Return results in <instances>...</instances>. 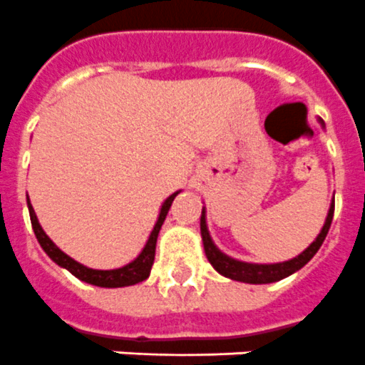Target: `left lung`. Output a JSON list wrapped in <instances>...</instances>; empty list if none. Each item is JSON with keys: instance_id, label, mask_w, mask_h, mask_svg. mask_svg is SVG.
I'll return each mask as SVG.
<instances>
[{"instance_id": "left-lung-1", "label": "left lung", "mask_w": 365, "mask_h": 365, "mask_svg": "<svg viewBox=\"0 0 365 365\" xmlns=\"http://www.w3.org/2000/svg\"><path fill=\"white\" fill-rule=\"evenodd\" d=\"M322 128H325L324 120L320 118ZM333 214H334V197L331 206H329L327 217H325L324 227H322L320 234L316 235V240L309 245L302 254H298L296 257L289 261H282V263H247V261L234 259V257L227 256L225 252H221L215 243L212 241V235L208 232V227H206V210L202 208L201 212V237L202 245H205V254L208 257V261L212 263L215 270H217L221 276L225 278L235 279V282H243V283H252V285H263V283H274L279 282V279L291 276V274L298 272L302 267H305L309 261L314 257V254L320 250L322 243H324L325 235H327L329 228H331V222H333Z\"/></svg>"}]
</instances>
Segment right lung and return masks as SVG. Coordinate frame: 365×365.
<instances>
[{
    "label": "right lung",
    "mask_w": 365,
    "mask_h": 365,
    "mask_svg": "<svg viewBox=\"0 0 365 365\" xmlns=\"http://www.w3.org/2000/svg\"><path fill=\"white\" fill-rule=\"evenodd\" d=\"M180 190H177L175 193H172L166 201L163 202L159 212V217H157V222H155L153 230H151L150 237H148L146 245H144L143 252L138 254L131 263L128 265L120 267V269H113V270H96V269H89V267L82 265L78 261H74L73 257L67 256L66 252H62L56 245L53 243L49 235L45 234L43 228H41L40 221H38L36 214H34V208H32L31 201L27 197V206H29V215H31V222H32V230L36 234V240L40 243V247L43 248L45 254L51 257V259L60 265L62 269L69 270L73 276L80 279V282H86L89 285H96V287H106V289H117V287H130L135 285V283H140L144 279H148L151 272V265H153L155 259V245H157V237H159L160 227H163L164 219H166L168 210H170V206H172L173 199L177 197V193Z\"/></svg>",
    "instance_id": "right-lung-1"
}]
</instances>
